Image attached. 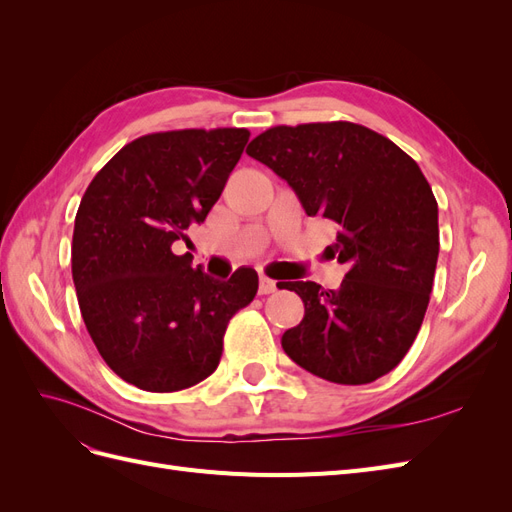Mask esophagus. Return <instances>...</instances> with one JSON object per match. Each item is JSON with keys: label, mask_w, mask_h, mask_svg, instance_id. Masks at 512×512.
I'll use <instances>...</instances> for the list:
<instances>
[{"label": "esophagus", "mask_w": 512, "mask_h": 512, "mask_svg": "<svg viewBox=\"0 0 512 512\" xmlns=\"http://www.w3.org/2000/svg\"><path fill=\"white\" fill-rule=\"evenodd\" d=\"M275 290H277V284L273 280H269V277H260V282H258V292L260 294H271Z\"/></svg>", "instance_id": "34e87169"}]
</instances>
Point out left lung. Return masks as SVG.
<instances>
[{
    "instance_id": "left-lung-1",
    "label": "left lung",
    "mask_w": 512,
    "mask_h": 512,
    "mask_svg": "<svg viewBox=\"0 0 512 512\" xmlns=\"http://www.w3.org/2000/svg\"><path fill=\"white\" fill-rule=\"evenodd\" d=\"M245 153L282 177L307 215L339 226L333 256L348 265L337 290L282 286L305 305L301 324L282 335L284 352L337 384L389 374L421 329L440 252L438 203L421 168L350 121L275 126Z\"/></svg>"
}]
</instances>
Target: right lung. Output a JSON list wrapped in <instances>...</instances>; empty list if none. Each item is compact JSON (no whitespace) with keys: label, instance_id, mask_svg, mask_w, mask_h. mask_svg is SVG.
<instances>
[{"label":"right lung","instance_id":"add662e5","mask_svg":"<svg viewBox=\"0 0 512 512\" xmlns=\"http://www.w3.org/2000/svg\"><path fill=\"white\" fill-rule=\"evenodd\" d=\"M250 138L245 128L136 138L89 183L76 211L72 280L106 365L138 389L173 393L211 376L230 318L250 305L258 273L228 282L175 254L205 222Z\"/></svg>","mask_w":512,"mask_h":512}]
</instances>
